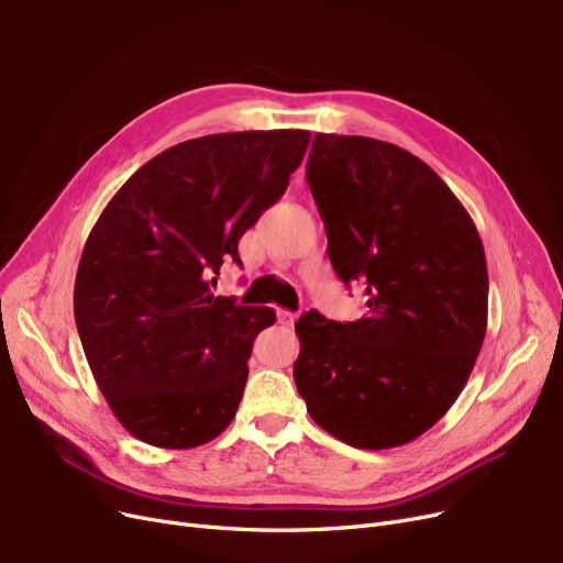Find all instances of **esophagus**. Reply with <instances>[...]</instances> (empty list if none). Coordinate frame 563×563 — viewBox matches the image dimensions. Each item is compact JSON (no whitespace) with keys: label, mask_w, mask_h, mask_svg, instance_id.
Returning <instances> with one entry per match:
<instances>
[{"label":"esophagus","mask_w":563,"mask_h":563,"mask_svg":"<svg viewBox=\"0 0 563 563\" xmlns=\"http://www.w3.org/2000/svg\"><path fill=\"white\" fill-rule=\"evenodd\" d=\"M295 312H291V310H278V322L283 324V327H291V324H295Z\"/></svg>","instance_id":"1"}]
</instances>
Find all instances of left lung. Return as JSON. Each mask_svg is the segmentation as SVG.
<instances>
[{
    "instance_id": "8db88e82",
    "label": "left lung",
    "mask_w": 563,
    "mask_h": 563,
    "mask_svg": "<svg viewBox=\"0 0 563 563\" xmlns=\"http://www.w3.org/2000/svg\"><path fill=\"white\" fill-rule=\"evenodd\" d=\"M329 260L368 310L297 322L295 382L312 421L382 451L413 442L462 394L487 329V264L467 209L430 165L363 135L317 133L306 167Z\"/></svg>"
}]
</instances>
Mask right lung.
<instances>
[{"label": "right lung", "mask_w": 563, "mask_h": 563, "mask_svg": "<svg viewBox=\"0 0 563 563\" xmlns=\"http://www.w3.org/2000/svg\"><path fill=\"white\" fill-rule=\"evenodd\" d=\"M308 131L186 140L144 163L96 221L78 264L73 310L96 384L117 421L158 449L221 434L249 379L264 306L213 297L223 260L280 200Z\"/></svg>", "instance_id": "add662e5"}]
</instances>
